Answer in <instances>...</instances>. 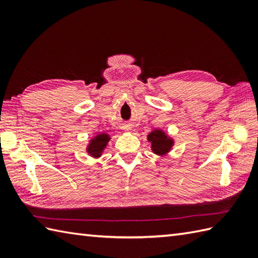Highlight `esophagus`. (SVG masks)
<instances>
[{
  "mask_svg": "<svg viewBox=\"0 0 258 258\" xmlns=\"http://www.w3.org/2000/svg\"><path fill=\"white\" fill-rule=\"evenodd\" d=\"M122 130L124 131V132H128V131L131 130V127H130V125H124L123 127H122Z\"/></svg>",
  "mask_w": 258,
  "mask_h": 258,
  "instance_id": "esophagus-1",
  "label": "esophagus"
}]
</instances>
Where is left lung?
I'll use <instances>...</instances> for the list:
<instances>
[{"mask_svg": "<svg viewBox=\"0 0 258 258\" xmlns=\"http://www.w3.org/2000/svg\"><path fill=\"white\" fill-rule=\"evenodd\" d=\"M147 141L151 143V149L158 156L166 155L174 146V140L161 128H155L147 135Z\"/></svg>", "mask_w": 258, "mask_h": 258, "instance_id": "8db88e82", "label": "left lung"}]
</instances>
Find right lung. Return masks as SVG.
<instances>
[{
    "label": "right lung",
    "instance_id": "1",
    "mask_svg": "<svg viewBox=\"0 0 258 258\" xmlns=\"http://www.w3.org/2000/svg\"><path fill=\"white\" fill-rule=\"evenodd\" d=\"M109 140H111V136L106 133H100L95 135L94 138L90 140L89 144L86 146L87 154L94 158L101 157L104 150H105V147L107 146Z\"/></svg>",
    "mask_w": 258,
    "mask_h": 258
}]
</instances>
